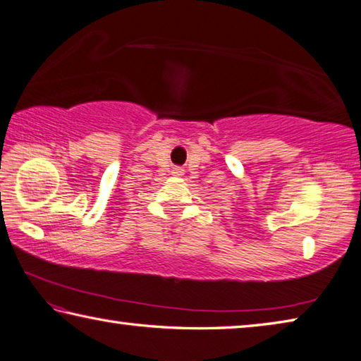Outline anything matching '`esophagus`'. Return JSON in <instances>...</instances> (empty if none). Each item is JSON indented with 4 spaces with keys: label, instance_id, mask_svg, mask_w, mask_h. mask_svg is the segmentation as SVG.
Here are the masks:
<instances>
[{
    "label": "esophagus",
    "instance_id": "34e87169",
    "mask_svg": "<svg viewBox=\"0 0 361 361\" xmlns=\"http://www.w3.org/2000/svg\"><path fill=\"white\" fill-rule=\"evenodd\" d=\"M183 173H185V170H183L181 167H173V170H172L173 176H183Z\"/></svg>",
    "mask_w": 361,
    "mask_h": 361
}]
</instances>
